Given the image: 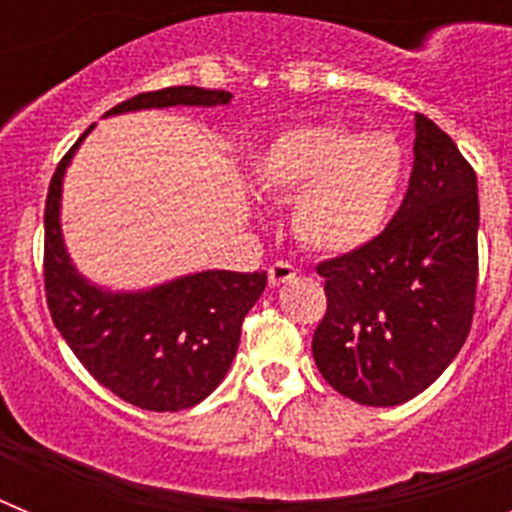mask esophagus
<instances>
[{"label": "esophagus", "instance_id": "34e87169", "mask_svg": "<svg viewBox=\"0 0 512 512\" xmlns=\"http://www.w3.org/2000/svg\"><path fill=\"white\" fill-rule=\"evenodd\" d=\"M295 266L287 264V261H277V264L269 266V284L271 287H279V284H287L295 279Z\"/></svg>", "mask_w": 512, "mask_h": 512}]
</instances>
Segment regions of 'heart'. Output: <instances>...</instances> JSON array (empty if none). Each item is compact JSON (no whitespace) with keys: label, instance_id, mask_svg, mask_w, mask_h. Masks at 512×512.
<instances>
[{"label":"heart","instance_id":"obj_1","mask_svg":"<svg viewBox=\"0 0 512 512\" xmlns=\"http://www.w3.org/2000/svg\"><path fill=\"white\" fill-rule=\"evenodd\" d=\"M405 174V156L390 133L348 125H297L261 153V189L292 197V230L328 256L354 253L382 233Z\"/></svg>","mask_w":512,"mask_h":512}]
</instances>
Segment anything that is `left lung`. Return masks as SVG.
I'll use <instances>...</instances> for the list:
<instances>
[{
    "label": "left lung",
    "mask_w": 512,
    "mask_h": 512,
    "mask_svg": "<svg viewBox=\"0 0 512 512\" xmlns=\"http://www.w3.org/2000/svg\"><path fill=\"white\" fill-rule=\"evenodd\" d=\"M413 158L392 223L369 246L318 266L328 310L312 338L315 364L333 390L372 408L428 390L472 328L477 174L425 115H415Z\"/></svg>",
    "instance_id": "8db88e82"
}]
</instances>
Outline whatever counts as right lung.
I'll use <instances>...</instances> for the list:
<instances>
[{
	"label": "right lung",
	"mask_w": 512,
	"mask_h": 512,
	"mask_svg": "<svg viewBox=\"0 0 512 512\" xmlns=\"http://www.w3.org/2000/svg\"><path fill=\"white\" fill-rule=\"evenodd\" d=\"M223 89L169 87L138 94L104 117L166 107H225ZM74 143L45 200V297L58 333L102 387L153 413H176L223 382L241 323L266 287V271L207 269L143 289H110L76 269L61 230L63 176L84 143Z\"/></svg>",
	"instance_id": "right-lung-1"
}]
</instances>
